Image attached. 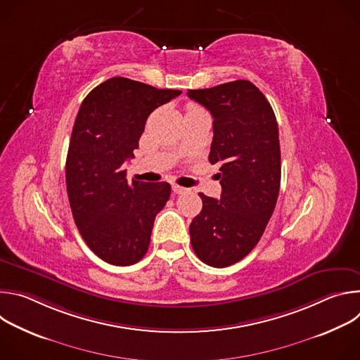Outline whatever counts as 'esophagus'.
Here are the masks:
<instances>
[{"label": "esophagus", "mask_w": 360, "mask_h": 360, "mask_svg": "<svg viewBox=\"0 0 360 360\" xmlns=\"http://www.w3.org/2000/svg\"><path fill=\"white\" fill-rule=\"evenodd\" d=\"M172 191H174L175 193H185V192H188V188H184V186H179V185L174 184V185H172Z\"/></svg>", "instance_id": "obj_1"}]
</instances>
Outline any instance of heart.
Wrapping results in <instances>:
<instances>
[{
    "mask_svg": "<svg viewBox=\"0 0 360 360\" xmlns=\"http://www.w3.org/2000/svg\"><path fill=\"white\" fill-rule=\"evenodd\" d=\"M195 108H198V107H195V105H189L188 107V110H195Z\"/></svg>",
    "mask_w": 360,
    "mask_h": 360,
    "instance_id": "1",
    "label": "heart"
}]
</instances>
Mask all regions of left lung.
<instances>
[{
	"mask_svg": "<svg viewBox=\"0 0 360 360\" xmlns=\"http://www.w3.org/2000/svg\"><path fill=\"white\" fill-rule=\"evenodd\" d=\"M214 118L210 162L221 168V199L199 193L202 211L189 226L198 258L225 268L259 242L281 186V146L275 112L250 81L188 89Z\"/></svg>",
	"mask_w": 360,
	"mask_h": 360,
	"instance_id": "8db88e82",
	"label": "left lung"
}]
</instances>
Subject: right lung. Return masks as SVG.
<instances>
[{"label": "right lung", "mask_w": 360, "mask_h": 360, "mask_svg": "<svg viewBox=\"0 0 360 360\" xmlns=\"http://www.w3.org/2000/svg\"><path fill=\"white\" fill-rule=\"evenodd\" d=\"M179 94L114 77L79 107L65 164L70 207L88 248L111 265L143 258L153 221L169 199L168 182L129 184L125 161L134 158L149 114Z\"/></svg>", "instance_id": "1"}]
</instances>
